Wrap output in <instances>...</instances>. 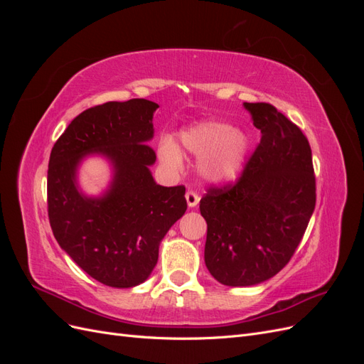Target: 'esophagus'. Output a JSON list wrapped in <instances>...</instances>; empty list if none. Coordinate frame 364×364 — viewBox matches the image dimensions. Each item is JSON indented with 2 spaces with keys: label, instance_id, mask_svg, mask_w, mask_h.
<instances>
[{
  "label": "esophagus",
  "instance_id": "obj_1",
  "mask_svg": "<svg viewBox=\"0 0 364 364\" xmlns=\"http://www.w3.org/2000/svg\"><path fill=\"white\" fill-rule=\"evenodd\" d=\"M186 203H188V206L190 208H194V206H197V203H199V200H200V197H199V194H196L194 191H188L186 193Z\"/></svg>",
  "mask_w": 364,
  "mask_h": 364
}]
</instances>
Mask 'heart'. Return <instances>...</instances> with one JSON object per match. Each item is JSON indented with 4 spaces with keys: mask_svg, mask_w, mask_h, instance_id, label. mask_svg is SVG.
<instances>
[{
    "mask_svg": "<svg viewBox=\"0 0 364 364\" xmlns=\"http://www.w3.org/2000/svg\"><path fill=\"white\" fill-rule=\"evenodd\" d=\"M183 149L200 158L199 173L211 183L223 185L243 171L250 150L247 134L223 121L209 119L185 127L181 132ZM161 161L171 168L182 165V153L173 141L165 139L159 147Z\"/></svg>",
    "mask_w": 364,
    "mask_h": 364,
    "instance_id": "obj_1",
    "label": "heart"
}]
</instances>
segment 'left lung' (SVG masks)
Segmentation results:
<instances>
[{
    "label": "left lung",
    "mask_w": 364,
    "mask_h": 364,
    "mask_svg": "<svg viewBox=\"0 0 364 364\" xmlns=\"http://www.w3.org/2000/svg\"><path fill=\"white\" fill-rule=\"evenodd\" d=\"M261 142L234 186L209 188L205 264L229 287L273 278L290 261L313 215L316 179L302 130L269 103H243Z\"/></svg>",
    "instance_id": "obj_1"
}]
</instances>
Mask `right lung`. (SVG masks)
Segmentation results:
<instances>
[{
  "mask_svg": "<svg viewBox=\"0 0 364 364\" xmlns=\"http://www.w3.org/2000/svg\"><path fill=\"white\" fill-rule=\"evenodd\" d=\"M144 98L109 102L77 115L48 162V217L59 246L83 272L107 287L130 289L155 269L159 245L186 211L185 186H162L150 167L156 155L153 114ZM90 156L103 157L112 181L98 196L78 185Z\"/></svg>",
  "mask_w": 364,
  "mask_h": 364,
  "instance_id": "right-lung-1",
  "label": "right lung"
}]
</instances>
